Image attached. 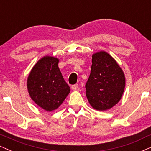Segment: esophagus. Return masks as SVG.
Segmentation results:
<instances>
[{"label": "esophagus", "instance_id": "34e87169", "mask_svg": "<svg viewBox=\"0 0 151 151\" xmlns=\"http://www.w3.org/2000/svg\"><path fill=\"white\" fill-rule=\"evenodd\" d=\"M77 88H78V84H74V85L72 86V89L73 90V91H75V90H77Z\"/></svg>", "mask_w": 151, "mask_h": 151}]
</instances>
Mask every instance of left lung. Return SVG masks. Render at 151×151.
Listing matches in <instances>:
<instances>
[{"instance_id": "left-lung-1", "label": "left lung", "mask_w": 151, "mask_h": 151, "mask_svg": "<svg viewBox=\"0 0 151 151\" xmlns=\"http://www.w3.org/2000/svg\"><path fill=\"white\" fill-rule=\"evenodd\" d=\"M125 86V74L115 59L103 50L93 54L86 84V96L91 107L97 111L111 109L121 100Z\"/></svg>"}]
</instances>
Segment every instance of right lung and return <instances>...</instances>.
Listing matches in <instances>:
<instances>
[{
  "instance_id": "obj_1",
  "label": "right lung",
  "mask_w": 151,
  "mask_h": 151,
  "mask_svg": "<svg viewBox=\"0 0 151 151\" xmlns=\"http://www.w3.org/2000/svg\"><path fill=\"white\" fill-rule=\"evenodd\" d=\"M59 61L53 56L42 57L33 66L27 79L30 98L49 112L58 109L70 92V87L59 69Z\"/></svg>"
}]
</instances>
